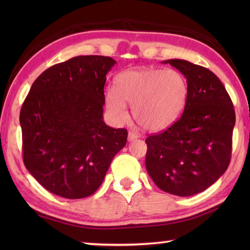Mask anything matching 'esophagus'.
I'll return each instance as SVG.
<instances>
[{"label": "esophagus", "instance_id": "34e87169", "mask_svg": "<svg viewBox=\"0 0 250 250\" xmlns=\"http://www.w3.org/2000/svg\"><path fill=\"white\" fill-rule=\"evenodd\" d=\"M139 138V134L138 133H134V132H129L128 134V141H133V140H137Z\"/></svg>", "mask_w": 250, "mask_h": 250}]
</instances>
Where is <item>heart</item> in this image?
Listing matches in <instances>:
<instances>
[{"label": "heart", "instance_id": "b5f03b06", "mask_svg": "<svg viewBox=\"0 0 250 250\" xmlns=\"http://www.w3.org/2000/svg\"><path fill=\"white\" fill-rule=\"evenodd\" d=\"M188 86L179 70L143 68L121 73L115 88L105 95V105L117 121L126 119V104L132 116L146 131H161L174 124L185 107Z\"/></svg>", "mask_w": 250, "mask_h": 250}]
</instances>
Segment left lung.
Masks as SVG:
<instances>
[{
	"label": "left lung",
	"instance_id": "8db88e82",
	"mask_svg": "<svg viewBox=\"0 0 250 250\" xmlns=\"http://www.w3.org/2000/svg\"><path fill=\"white\" fill-rule=\"evenodd\" d=\"M184 75L188 95L183 115L146 140V167L155 185L176 196H192L227 170L235 126L232 103L221 80L205 67L168 59Z\"/></svg>",
	"mask_w": 250,
	"mask_h": 250
}]
</instances>
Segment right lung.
I'll use <instances>...</instances> for the list:
<instances>
[{
	"label": "right lung",
	"instance_id": "add662e5",
	"mask_svg": "<svg viewBox=\"0 0 250 250\" xmlns=\"http://www.w3.org/2000/svg\"><path fill=\"white\" fill-rule=\"evenodd\" d=\"M117 64L104 56H77L46 69L21 109L23 160L47 191L77 200L103 183L125 146V129L104 121V87Z\"/></svg>",
	"mask_w": 250,
	"mask_h": 250
}]
</instances>
